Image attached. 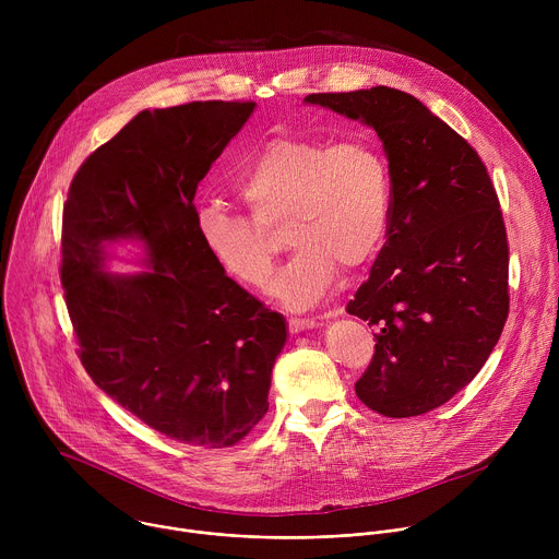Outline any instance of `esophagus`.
Listing matches in <instances>:
<instances>
[{
  "label": "esophagus",
  "instance_id": "34e87169",
  "mask_svg": "<svg viewBox=\"0 0 559 559\" xmlns=\"http://www.w3.org/2000/svg\"><path fill=\"white\" fill-rule=\"evenodd\" d=\"M287 325H289V332H292V334H298V332L318 328V325H321V321H318V318H309V316H307V318H289Z\"/></svg>",
  "mask_w": 559,
  "mask_h": 559
}]
</instances>
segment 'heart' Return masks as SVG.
I'll return each instance as SVG.
<instances>
[{
	"label": "heart",
	"instance_id": "obj_1",
	"mask_svg": "<svg viewBox=\"0 0 559 559\" xmlns=\"http://www.w3.org/2000/svg\"><path fill=\"white\" fill-rule=\"evenodd\" d=\"M234 190L252 216L203 203L199 241L223 274L263 289L276 252L270 229L283 225L296 250L272 289L292 309L323 300L341 267H367L391 231L393 177L373 139H272L238 168Z\"/></svg>",
	"mask_w": 559,
	"mask_h": 559
}]
</instances>
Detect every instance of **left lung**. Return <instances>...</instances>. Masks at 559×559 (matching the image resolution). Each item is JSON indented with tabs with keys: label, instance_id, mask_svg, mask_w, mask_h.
Instances as JSON below:
<instances>
[{
	"label": "left lung",
	"instance_id": "left-lung-1",
	"mask_svg": "<svg viewBox=\"0 0 559 559\" xmlns=\"http://www.w3.org/2000/svg\"><path fill=\"white\" fill-rule=\"evenodd\" d=\"M307 104L371 126L393 177L391 231L347 311L378 328L356 395L376 414H427L466 386L509 316V243L487 166L416 97L376 86Z\"/></svg>",
	"mask_w": 559,
	"mask_h": 559
}]
</instances>
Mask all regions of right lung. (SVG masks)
I'll return each instance as SVG.
<instances>
[{
  "label": "right lung",
  "mask_w": 559,
  "mask_h": 559,
  "mask_svg": "<svg viewBox=\"0 0 559 559\" xmlns=\"http://www.w3.org/2000/svg\"><path fill=\"white\" fill-rule=\"evenodd\" d=\"M254 102L143 110L76 170L61 223V285L93 382L154 431L223 449L267 414L285 318L203 250L194 194ZM141 240L147 271L103 272L105 243Z\"/></svg>",
  "instance_id": "obj_1"
}]
</instances>
